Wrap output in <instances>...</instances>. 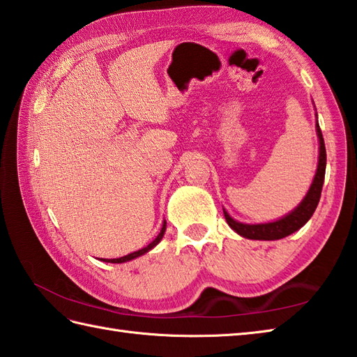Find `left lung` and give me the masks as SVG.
<instances>
[{"label":"left lung","instance_id":"obj_1","mask_svg":"<svg viewBox=\"0 0 357 357\" xmlns=\"http://www.w3.org/2000/svg\"><path fill=\"white\" fill-rule=\"evenodd\" d=\"M316 132H317V136H319V164H317V172L313 179V184L310 187L304 201L299 204L298 208H294L291 213H288L285 218L268 224H253V225L242 224V222L234 221L227 211H224L227 224H229L238 234H241V236H244L247 239H259V241L282 239L288 236V234L294 233L296 230H299L301 227L305 225L308 219L313 216L317 204H319V199H321L322 185L325 179V165H327V151H325L324 136H322L319 124H316Z\"/></svg>","mask_w":357,"mask_h":357}]
</instances>
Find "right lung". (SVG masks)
Here are the masks:
<instances>
[{"instance_id":"1","label":"right lung","mask_w":357,"mask_h":357,"mask_svg":"<svg viewBox=\"0 0 357 357\" xmlns=\"http://www.w3.org/2000/svg\"><path fill=\"white\" fill-rule=\"evenodd\" d=\"M164 231H165V222H164V225H162V229H161V233L158 234V236L155 238V241L153 242H150V244L147 245V247H144V248H141V250H138V252H133V253H130V255H127V256H123V257H118V259H102L104 262H112V264H121V262H127V261H132V259H135V257H138V256H141V255H144V253H147L149 250H151L153 248L159 241L162 239V236H164Z\"/></svg>"}]
</instances>
